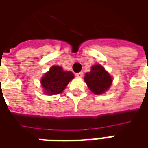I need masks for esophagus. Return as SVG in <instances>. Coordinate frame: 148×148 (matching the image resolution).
Wrapping results in <instances>:
<instances>
[{
  "label": "esophagus",
  "instance_id": "obj_1",
  "mask_svg": "<svg viewBox=\"0 0 148 148\" xmlns=\"http://www.w3.org/2000/svg\"><path fill=\"white\" fill-rule=\"evenodd\" d=\"M76 76H77V77H83V72L82 71H81V72H78V73H77V74H76Z\"/></svg>",
  "mask_w": 148,
  "mask_h": 148
}]
</instances>
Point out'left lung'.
Here are the masks:
<instances>
[{
  "instance_id": "left-lung-1",
  "label": "left lung",
  "mask_w": 148,
  "mask_h": 148,
  "mask_svg": "<svg viewBox=\"0 0 148 148\" xmlns=\"http://www.w3.org/2000/svg\"><path fill=\"white\" fill-rule=\"evenodd\" d=\"M84 80L90 90L95 95L105 93L113 82L112 77L100 64L92 66L90 71L86 73Z\"/></svg>"
}]
</instances>
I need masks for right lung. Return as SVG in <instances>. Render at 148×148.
Returning <instances> with one entry per match:
<instances>
[{
    "mask_svg": "<svg viewBox=\"0 0 148 148\" xmlns=\"http://www.w3.org/2000/svg\"><path fill=\"white\" fill-rule=\"evenodd\" d=\"M74 78V74L70 71H64L62 67L53 66L41 79V85L47 95L62 93L67 84Z\"/></svg>",
    "mask_w": 148,
    "mask_h": 148,
    "instance_id": "right-lung-1",
    "label": "right lung"
}]
</instances>
